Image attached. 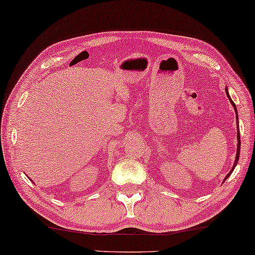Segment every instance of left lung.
<instances>
[{
  "instance_id": "left-lung-1",
  "label": "left lung",
  "mask_w": 255,
  "mask_h": 255,
  "mask_svg": "<svg viewBox=\"0 0 255 255\" xmlns=\"http://www.w3.org/2000/svg\"><path fill=\"white\" fill-rule=\"evenodd\" d=\"M226 93H227V96H228V99H229V101H230V103H232V106L234 107V109H235V112H236V119H237V121H238V113H237V109H236V106H235V103L233 102V100L230 99V95H229V93H228V87L226 86ZM238 125H237V151H236V157H235V161H234V165H233V168L230 169V171L227 173V176L225 177V180L228 178V177L232 175L233 173V171H234V169H235V167H236V164H237V162H238V159H240V153H241V137H240V130H238ZM224 180V181H225Z\"/></svg>"
}]
</instances>
